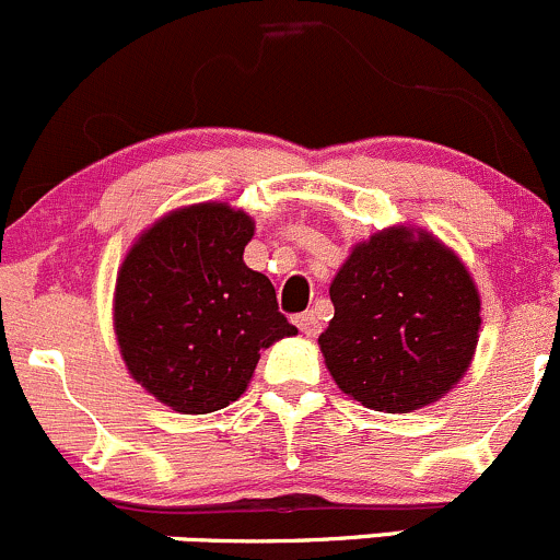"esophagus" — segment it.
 Returning <instances> with one entry per match:
<instances>
[{
    "label": "esophagus",
    "instance_id": "obj_1",
    "mask_svg": "<svg viewBox=\"0 0 560 560\" xmlns=\"http://www.w3.org/2000/svg\"><path fill=\"white\" fill-rule=\"evenodd\" d=\"M295 325L301 327V332L303 336H316V332L322 330V319H319V314L316 312H306V314H298L295 316Z\"/></svg>",
    "mask_w": 560,
    "mask_h": 560
}]
</instances>
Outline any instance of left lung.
I'll use <instances>...</instances> for the list:
<instances>
[{"instance_id": "obj_1", "label": "left lung", "mask_w": 560, "mask_h": 560, "mask_svg": "<svg viewBox=\"0 0 560 560\" xmlns=\"http://www.w3.org/2000/svg\"><path fill=\"white\" fill-rule=\"evenodd\" d=\"M319 336L336 385L363 406L406 415L436 404L477 349L479 292L453 248L425 230L387 228L360 241L330 284Z\"/></svg>"}]
</instances>
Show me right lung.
Instances as JSON below:
<instances>
[{
	"label": "right lung",
	"mask_w": 560,
	"mask_h": 560,
	"mask_svg": "<svg viewBox=\"0 0 560 560\" xmlns=\"http://www.w3.org/2000/svg\"><path fill=\"white\" fill-rule=\"evenodd\" d=\"M254 219L197 202L151 224L124 257L113 330L127 371L180 415L238 400L262 349L295 336L268 276L244 262Z\"/></svg>",
	"instance_id": "add662e5"
}]
</instances>
